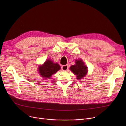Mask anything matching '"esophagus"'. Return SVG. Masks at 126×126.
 Instances as JSON below:
<instances>
[{"label":"esophagus","mask_w":126,"mask_h":126,"mask_svg":"<svg viewBox=\"0 0 126 126\" xmlns=\"http://www.w3.org/2000/svg\"><path fill=\"white\" fill-rule=\"evenodd\" d=\"M68 64H66V65H63V66L62 67V69H63V71H66V70H67L68 69Z\"/></svg>","instance_id":"obj_1"}]
</instances>
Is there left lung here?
<instances>
[{
    "label": "left lung",
    "mask_w": 126,
    "mask_h": 126,
    "mask_svg": "<svg viewBox=\"0 0 126 126\" xmlns=\"http://www.w3.org/2000/svg\"><path fill=\"white\" fill-rule=\"evenodd\" d=\"M70 70L76 75V79L80 80L87 75L88 69L81 59L75 60V64L70 67Z\"/></svg>",
    "instance_id": "8db88e82"
}]
</instances>
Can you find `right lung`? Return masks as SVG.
<instances>
[{
    "instance_id": "add662e5",
    "label": "right lung",
    "mask_w": 126,
    "mask_h": 126,
    "mask_svg": "<svg viewBox=\"0 0 126 126\" xmlns=\"http://www.w3.org/2000/svg\"><path fill=\"white\" fill-rule=\"evenodd\" d=\"M60 68L58 63H54L50 59H47L43 64L39 66L38 71L39 75L43 78L50 79L51 76L56 74Z\"/></svg>"
}]
</instances>
